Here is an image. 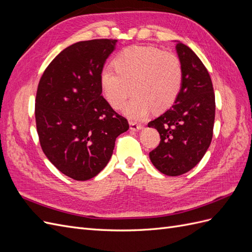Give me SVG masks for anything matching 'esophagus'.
Listing matches in <instances>:
<instances>
[{"instance_id": "34e87169", "label": "esophagus", "mask_w": 252, "mask_h": 252, "mask_svg": "<svg viewBox=\"0 0 252 252\" xmlns=\"http://www.w3.org/2000/svg\"><path fill=\"white\" fill-rule=\"evenodd\" d=\"M129 126H130V129L132 131H138V130H141V129L143 128V126L141 124L135 123V122H132V121L129 122Z\"/></svg>"}]
</instances>
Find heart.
Returning <instances> with one entry per match:
<instances>
[{"instance_id": "heart-1", "label": "heart", "mask_w": 252, "mask_h": 252, "mask_svg": "<svg viewBox=\"0 0 252 252\" xmlns=\"http://www.w3.org/2000/svg\"><path fill=\"white\" fill-rule=\"evenodd\" d=\"M114 70L100 73V87L105 100L114 109L125 107L128 118L141 121L155 109L170 108L182 86V67L173 53L150 46H132L122 50L111 62Z\"/></svg>"}]
</instances>
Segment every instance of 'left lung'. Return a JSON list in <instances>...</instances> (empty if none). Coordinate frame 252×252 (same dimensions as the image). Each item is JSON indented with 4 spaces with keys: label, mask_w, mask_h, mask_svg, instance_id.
<instances>
[{
    "label": "left lung",
    "mask_w": 252,
    "mask_h": 252,
    "mask_svg": "<svg viewBox=\"0 0 252 252\" xmlns=\"http://www.w3.org/2000/svg\"><path fill=\"white\" fill-rule=\"evenodd\" d=\"M175 50L182 67L180 94L172 107L148 123L161 136L150 161L170 177L188 172L201 161L212 140L216 116L212 82L202 61L181 42Z\"/></svg>",
    "instance_id": "1"
}]
</instances>
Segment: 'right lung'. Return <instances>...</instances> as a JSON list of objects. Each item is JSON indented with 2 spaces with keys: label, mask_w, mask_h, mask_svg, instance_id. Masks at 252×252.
Instances as JSON below:
<instances>
[{
  "label": "right lung",
  "mask_w": 252,
  "mask_h": 252,
  "mask_svg": "<svg viewBox=\"0 0 252 252\" xmlns=\"http://www.w3.org/2000/svg\"><path fill=\"white\" fill-rule=\"evenodd\" d=\"M117 40L74 43L45 69L37 86L35 123L45 156L77 181L93 179L108 164L127 120L102 96L100 73Z\"/></svg>",
  "instance_id": "obj_1"
}]
</instances>
